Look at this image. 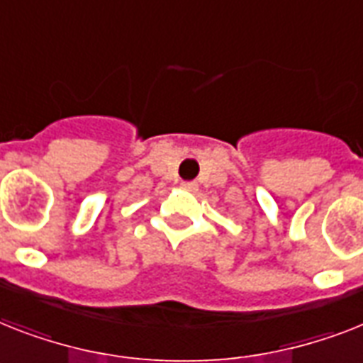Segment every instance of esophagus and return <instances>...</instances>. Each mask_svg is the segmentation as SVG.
<instances>
[{
  "mask_svg": "<svg viewBox=\"0 0 363 363\" xmlns=\"http://www.w3.org/2000/svg\"><path fill=\"white\" fill-rule=\"evenodd\" d=\"M181 186H182V190H186V191H197V182H191V181L182 182Z\"/></svg>",
  "mask_w": 363,
  "mask_h": 363,
  "instance_id": "obj_1",
  "label": "esophagus"
}]
</instances>
